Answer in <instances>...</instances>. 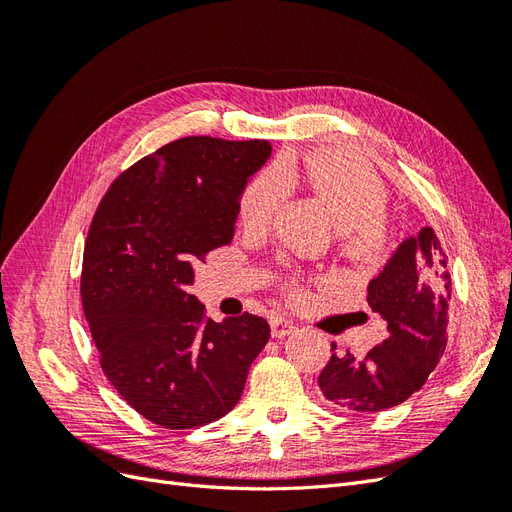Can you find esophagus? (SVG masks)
Segmentation results:
<instances>
[{
    "label": "esophagus",
    "instance_id": "34e87169",
    "mask_svg": "<svg viewBox=\"0 0 512 512\" xmlns=\"http://www.w3.org/2000/svg\"><path fill=\"white\" fill-rule=\"evenodd\" d=\"M297 331V324H294L292 320L288 318H282V316H275L271 320V335L273 337H286L290 333Z\"/></svg>",
    "mask_w": 512,
    "mask_h": 512
}]
</instances>
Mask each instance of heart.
<instances>
[{"instance_id": "obj_1", "label": "heart", "mask_w": 512, "mask_h": 512, "mask_svg": "<svg viewBox=\"0 0 512 512\" xmlns=\"http://www.w3.org/2000/svg\"><path fill=\"white\" fill-rule=\"evenodd\" d=\"M307 179L316 198L327 207L344 250L359 260L382 254L386 230L382 213L386 190L380 177L348 153L322 149L305 162ZM290 194V177L282 164H271L245 185L241 220L247 228H267ZM294 297H301L294 292Z\"/></svg>"}]
</instances>
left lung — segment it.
Masks as SVG:
<instances>
[{
	"mask_svg": "<svg viewBox=\"0 0 512 512\" xmlns=\"http://www.w3.org/2000/svg\"><path fill=\"white\" fill-rule=\"evenodd\" d=\"M451 275L429 226L406 237L367 286L371 312L386 320L389 337L365 356L333 354L318 376L322 395L350 412H380L416 393L446 348Z\"/></svg>",
	"mask_w": 512,
	"mask_h": 512,
	"instance_id": "1",
	"label": "left lung"
}]
</instances>
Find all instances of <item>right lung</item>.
<instances>
[{
    "mask_svg": "<svg viewBox=\"0 0 512 512\" xmlns=\"http://www.w3.org/2000/svg\"><path fill=\"white\" fill-rule=\"evenodd\" d=\"M269 158V141L185 136L119 175L94 215L85 318L106 378L151 423L218 421L269 342L265 318L213 322L190 294L194 262L235 237L241 194Z\"/></svg>",
    "mask_w": 512,
    "mask_h": 512,
    "instance_id": "1",
    "label": "right lung"
}]
</instances>
